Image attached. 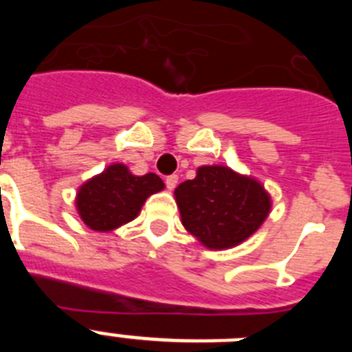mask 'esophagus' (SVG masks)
I'll return each mask as SVG.
<instances>
[{"instance_id": "esophagus-1", "label": "esophagus", "mask_w": 352, "mask_h": 352, "mask_svg": "<svg viewBox=\"0 0 352 352\" xmlns=\"http://www.w3.org/2000/svg\"><path fill=\"white\" fill-rule=\"evenodd\" d=\"M176 185H178V176H176V174H170V176H167L166 178L167 188H169V190H174V188H176Z\"/></svg>"}]
</instances>
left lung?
Wrapping results in <instances>:
<instances>
[{
	"instance_id": "obj_1",
	"label": "left lung",
	"mask_w": 352,
	"mask_h": 352,
	"mask_svg": "<svg viewBox=\"0 0 352 352\" xmlns=\"http://www.w3.org/2000/svg\"><path fill=\"white\" fill-rule=\"evenodd\" d=\"M182 222L208 248H231L259 229L268 217L270 195L256 179L229 167L204 166L176 188Z\"/></svg>"
}]
</instances>
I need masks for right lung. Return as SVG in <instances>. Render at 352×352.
Masks as SVG:
<instances>
[{
  "label": "right lung",
  "mask_w": 352,
  "mask_h": 352,
  "mask_svg": "<svg viewBox=\"0 0 352 352\" xmlns=\"http://www.w3.org/2000/svg\"><path fill=\"white\" fill-rule=\"evenodd\" d=\"M162 188L157 174L133 176L123 164H114L80 186L76 204L93 231H111L135 219L146 199Z\"/></svg>",
  "instance_id": "right-lung-1"
}]
</instances>
